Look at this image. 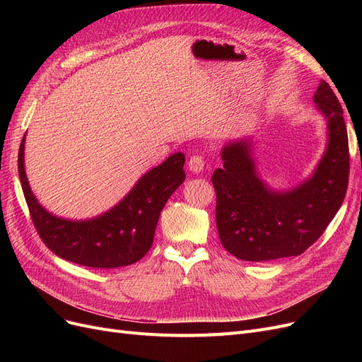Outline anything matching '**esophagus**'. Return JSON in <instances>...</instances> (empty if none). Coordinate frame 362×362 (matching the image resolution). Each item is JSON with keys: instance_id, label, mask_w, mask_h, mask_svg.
I'll return each instance as SVG.
<instances>
[{"instance_id": "esophagus-1", "label": "esophagus", "mask_w": 362, "mask_h": 362, "mask_svg": "<svg viewBox=\"0 0 362 362\" xmlns=\"http://www.w3.org/2000/svg\"><path fill=\"white\" fill-rule=\"evenodd\" d=\"M205 168V160L201 156H192L189 160V170L193 173H199Z\"/></svg>"}]
</instances>
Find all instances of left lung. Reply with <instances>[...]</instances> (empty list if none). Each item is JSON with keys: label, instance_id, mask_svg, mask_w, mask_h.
Segmentation results:
<instances>
[{"label": "left lung", "instance_id": "1", "mask_svg": "<svg viewBox=\"0 0 362 362\" xmlns=\"http://www.w3.org/2000/svg\"><path fill=\"white\" fill-rule=\"evenodd\" d=\"M313 100L326 119L327 144L314 172L296 187L273 190L261 180L250 137L222 148L223 168L211 177L216 225L223 247L238 259L259 262L303 254L344 201L349 140L343 108L323 80Z\"/></svg>", "mask_w": 362, "mask_h": 362}]
</instances>
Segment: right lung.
Here are the masks:
<instances>
[{
    "mask_svg": "<svg viewBox=\"0 0 362 362\" xmlns=\"http://www.w3.org/2000/svg\"><path fill=\"white\" fill-rule=\"evenodd\" d=\"M24 149L25 136L19 148L18 172L33 223L54 254L86 267H124L145 257L154 242L163 206L185 180V157L177 152L141 175L110 210L92 218L72 221L49 213L39 204L27 180Z\"/></svg>",
    "mask_w": 362,
    "mask_h": 362,
    "instance_id": "right-lung-1",
    "label": "right lung"
}]
</instances>
